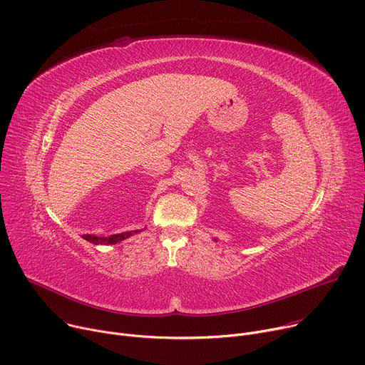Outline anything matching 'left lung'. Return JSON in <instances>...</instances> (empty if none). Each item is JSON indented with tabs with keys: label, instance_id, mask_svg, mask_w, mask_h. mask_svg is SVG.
<instances>
[{
	"label": "left lung",
	"instance_id": "1",
	"mask_svg": "<svg viewBox=\"0 0 365 365\" xmlns=\"http://www.w3.org/2000/svg\"><path fill=\"white\" fill-rule=\"evenodd\" d=\"M215 241H217V240H215Z\"/></svg>",
	"mask_w": 365,
	"mask_h": 365
}]
</instances>
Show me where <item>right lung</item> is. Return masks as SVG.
<instances>
[{"instance_id":"obj_1","label":"right lung","mask_w":365,"mask_h":365,"mask_svg":"<svg viewBox=\"0 0 365 365\" xmlns=\"http://www.w3.org/2000/svg\"><path fill=\"white\" fill-rule=\"evenodd\" d=\"M137 231H125V232H121V234H113V235H108V237H98V235H93V234H83L82 238L95 244V245H108V244H117V242H121L127 238H130L131 235L137 234Z\"/></svg>"}]
</instances>
